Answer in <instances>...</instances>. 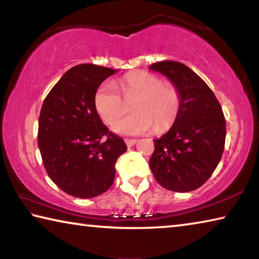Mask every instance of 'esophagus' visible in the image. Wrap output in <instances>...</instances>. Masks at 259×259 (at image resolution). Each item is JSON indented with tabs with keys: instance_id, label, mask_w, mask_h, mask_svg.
Instances as JSON below:
<instances>
[{
	"instance_id": "34e87169",
	"label": "esophagus",
	"mask_w": 259,
	"mask_h": 259,
	"mask_svg": "<svg viewBox=\"0 0 259 259\" xmlns=\"http://www.w3.org/2000/svg\"><path fill=\"white\" fill-rule=\"evenodd\" d=\"M124 142H125V144H126V146L131 147V146H134L136 143H137V140H136V139H130V138H125Z\"/></svg>"
}]
</instances>
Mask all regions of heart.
I'll return each instance as SVG.
<instances>
[{
    "label": "heart",
    "instance_id": "b5f03b06",
    "mask_svg": "<svg viewBox=\"0 0 259 259\" xmlns=\"http://www.w3.org/2000/svg\"><path fill=\"white\" fill-rule=\"evenodd\" d=\"M119 84L126 99L138 97L131 105L135 113L116 122L114 130L124 135H143L154 129L161 134L174 124L181 107V95L171 83L163 82L155 74L134 71L122 76ZM95 106L107 124L114 123L125 112L120 91L111 81L98 87Z\"/></svg>",
    "mask_w": 259,
    "mask_h": 259
}]
</instances>
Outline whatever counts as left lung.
Returning a JSON list of instances; mask_svg holds the SVG:
<instances>
[{
  "mask_svg": "<svg viewBox=\"0 0 259 259\" xmlns=\"http://www.w3.org/2000/svg\"><path fill=\"white\" fill-rule=\"evenodd\" d=\"M150 68L168 77L181 95L171 129L154 139L151 170L165 190L194 191L208 181L222 159L226 137L224 113L207 83L184 64L164 60Z\"/></svg>",
  "mask_w": 259,
  "mask_h": 259,
  "instance_id": "left-lung-1",
  "label": "left lung"
}]
</instances>
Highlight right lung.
I'll return each mask as SVG.
<instances>
[{"mask_svg": "<svg viewBox=\"0 0 259 259\" xmlns=\"http://www.w3.org/2000/svg\"><path fill=\"white\" fill-rule=\"evenodd\" d=\"M116 71L82 64L61 76L43 102L37 144L48 176L80 199L106 192L115 178L124 140L103 123L95 106L98 87Z\"/></svg>", "mask_w": 259, "mask_h": 259, "instance_id": "1", "label": "right lung"}]
</instances>
